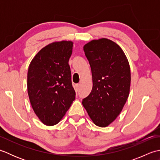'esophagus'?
Masks as SVG:
<instances>
[{"mask_svg":"<svg viewBox=\"0 0 160 160\" xmlns=\"http://www.w3.org/2000/svg\"><path fill=\"white\" fill-rule=\"evenodd\" d=\"M80 90V84H77L75 85V91H76V92H78V91Z\"/></svg>","mask_w":160,"mask_h":160,"instance_id":"34e87169","label":"esophagus"}]
</instances>
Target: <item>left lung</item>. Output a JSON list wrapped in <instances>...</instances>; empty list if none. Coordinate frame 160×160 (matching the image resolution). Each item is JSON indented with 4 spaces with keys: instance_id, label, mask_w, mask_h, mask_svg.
<instances>
[{
    "instance_id": "obj_1",
    "label": "left lung",
    "mask_w": 160,
    "mask_h": 160,
    "mask_svg": "<svg viewBox=\"0 0 160 160\" xmlns=\"http://www.w3.org/2000/svg\"><path fill=\"white\" fill-rule=\"evenodd\" d=\"M83 49L91 67L93 87L82 103L93 123L106 127L120 115L128 99L130 66L121 47L107 38L91 40Z\"/></svg>"
}]
</instances>
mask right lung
Wrapping results in <instances>:
<instances>
[{
  "mask_svg": "<svg viewBox=\"0 0 160 160\" xmlns=\"http://www.w3.org/2000/svg\"><path fill=\"white\" fill-rule=\"evenodd\" d=\"M73 45L67 40L49 44L39 51L29 66L30 103L47 126L58 123L76 98L69 64Z\"/></svg>",
  "mask_w": 160,
  "mask_h": 160,
  "instance_id": "obj_1",
  "label": "right lung"
}]
</instances>
